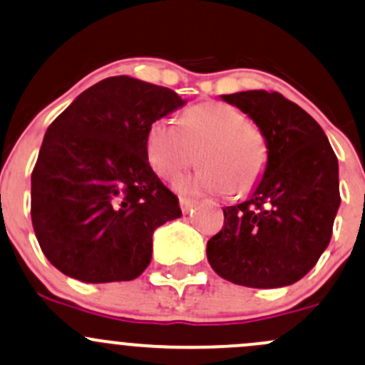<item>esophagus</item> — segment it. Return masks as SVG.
<instances>
[{"mask_svg": "<svg viewBox=\"0 0 365 365\" xmlns=\"http://www.w3.org/2000/svg\"><path fill=\"white\" fill-rule=\"evenodd\" d=\"M180 208H182V213L187 215L194 208V201L189 197H180Z\"/></svg>", "mask_w": 365, "mask_h": 365, "instance_id": "34e87169", "label": "esophagus"}]
</instances>
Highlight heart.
<instances>
[{"instance_id":"obj_1","label":"heart","mask_w":365,"mask_h":365,"mask_svg":"<svg viewBox=\"0 0 365 365\" xmlns=\"http://www.w3.org/2000/svg\"><path fill=\"white\" fill-rule=\"evenodd\" d=\"M148 164L157 176L175 178L197 160L192 176L178 178L182 194L232 195L250 192L260 182L267 164V141L231 105L208 101L185 110L180 125L171 118H157L145 140Z\"/></svg>"}]
</instances>
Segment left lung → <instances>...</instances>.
I'll return each mask as SVG.
<instances>
[{
	"mask_svg": "<svg viewBox=\"0 0 365 365\" xmlns=\"http://www.w3.org/2000/svg\"><path fill=\"white\" fill-rule=\"evenodd\" d=\"M255 122L267 164L250 197L224 208V227L206 245L218 276L252 289L299 282L317 264L339 210L337 157L309 113L278 92L222 96Z\"/></svg>",
	"mask_w": 365,
	"mask_h": 365,
	"instance_id": "obj_1",
	"label": "left lung"
}]
</instances>
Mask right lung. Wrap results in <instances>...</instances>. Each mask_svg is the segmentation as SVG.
<instances>
[{
    "label": "right lung",
    "instance_id": "add662e5",
    "mask_svg": "<svg viewBox=\"0 0 365 365\" xmlns=\"http://www.w3.org/2000/svg\"><path fill=\"white\" fill-rule=\"evenodd\" d=\"M185 103L166 87L110 76L52 122L31 175V218L61 273L110 283L147 269L153 231L182 210L148 164L145 140L153 120Z\"/></svg>",
    "mask_w": 365,
    "mask_h": 365
}]
</instances>
